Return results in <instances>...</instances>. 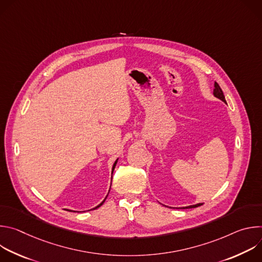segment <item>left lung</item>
Segmentation results:
<instances>
[{
  "mask_svg": "<svg viewBox=\"0 0 262 262\" xmlns=\"http://www.w3.org/2000/svg\"><path fill=\"white\" fill-rule=\"evenodd\" d=\"M213 95H214L216 98L221 99L222 101L226 102L225 96H224V93H223V91H222V89H221V87L219 86L217 83H214ZM201 205H202V203H198V204H195V205H190V206H185V207H181V208H183V209H185V208H195V207H198V206H201Z\"/></svg>",
  "mask_w": 262,
  "mask_h": 262,
  "instance_id": "8db88e82",
  "label": "left lung"
}]
</instances>
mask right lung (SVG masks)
I'll return each mask as SVG.
<instances>
[{
	"instance_id": "1",
	"label": "right lung",
	"mask_w": 262,
	"mask_h": 262,
	"mask_svg": "<svg viewBox=\"0 0 262 262\" xmlns=\"http://www.w3.org/2000/svg\"><path fill=\"white\" fill-rule=\"evenodd\" d=\"M117 161H118V159H117V160H116V162H115V163H114V165H113V168H112V174H113V171H114V169H115V167H116V164H117ZM108 192H110V191H108ZM106 197H107V195H106ZM106 197H105V198H104V200H103V201H102V202H101V203H100V204H99V205H97V206H96V207H95V208H97V207H99V206H101V205H102V204H103V202H104V201H105V199H106ZM95 208H93V209H95ZM67 210H68V211H72V210H69V209H67Z\"/></svg>"
}]
</instances>
